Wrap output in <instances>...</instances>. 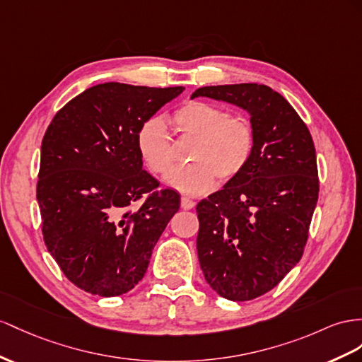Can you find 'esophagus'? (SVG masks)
<instances>
[{
  "mask_svg": "<svg viewBox=\"0 0 362 362\" xmlns=\"http://www.w3.org/2000/svg\"><path fill=\"white\" fill-rule=\"evenodd\" d=\"M180 205H182L183 209H192L194 206H196V203H194V202H192L191 199H188V197H182Z\"/></svg>",
  "mask_w": 362,
  "mask_h": 362,
  "instance_id": "34e87169",
  "label": "esophagus"
}]
</instances>
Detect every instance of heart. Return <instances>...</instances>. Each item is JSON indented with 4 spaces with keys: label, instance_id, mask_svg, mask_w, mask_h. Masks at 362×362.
<instances>
[{
    "label": "heart",
    "instance_id": "1",
    "mask_svg": "<svg viewBox=\"0 0 362 362\" xmlns=\"http://www.w3.org/2000/svg\"><path fill=\"white\" fill-rule=\"evenodd\" d=\"M175 133L194 139L191 165L166 174L165 183L185 196L196 197L245 170L254 150V128L243 116H226L220 107L188 100L171 117ZM137 151L148 170L163 174L174 163V146L160 119H148L136 134Z\"/></svg>",
    "mask_w": 362,
    "mask_h": 362
}]
</instances>
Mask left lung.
Instances as JSON below:
<instances>
[{
    "label": "left lung",
    "instance_id": "1",
    "mask_svg": "<svg viewBox=\"0 0 362 362\" xmlns=\"http://www.w3.org/2000/svg\"><path fill=\"white\" fill-rule=\"evenodd\" d=\"M200 96L251 116V159L196 209L206 283L226 300H254L274 289L303 255L320 191L313 141L289 102L267 86L200 87L191 99Z\"/></svg>",
    "mask_w": 362,
    "mask_h": 362
}]
</instances>
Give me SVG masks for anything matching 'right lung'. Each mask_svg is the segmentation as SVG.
<instances>
[{"instance_id": "right-lung-1", "label": "right lung", "mask_w": 362, "mask_h": 362, "mask_svg": "<svg viewBox=\"0 0 362 362\" xmlns=\"http://www.w3.org/2000/svg\"><path fill=\"white\" fill-rule=\"evenodd\" d=\"M183 87L105 82L73 98L41 145L36 199L42 235L79 289L117 296L142 280L153 249L180 206L144 170L136 134Z\"/></svg>"}]
</instances>
